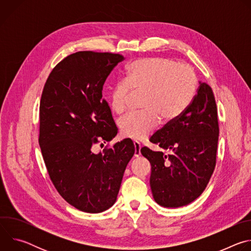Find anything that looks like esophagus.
I'll use <instances>...</instances> for the list:
<instances>
[{
  "label": "esophagus",
  "mask_w": 251,
  "mask_h": 251,
  "mask_svg": "<svg viewBox=\"0 0 251 251\" xmlns=\"http://www.w3.org/2000/svg\"><path fill=\"white\" fill-rule=\"evenodd\" d=\"M134 148H135L134 157H140V155H141V145L139 144L138 142H134Z\"/></svg>",
  "instance_id": "esophagus-1"
}]
</instances>
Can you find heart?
Returning <instances> with one entry per match:
<instances>
[{
  "label": "heart",
  "instance_id": "obj_1",
  "mask_svg": "<svg viewBox=\"0 0 251 251\" xmlns=\"http://www.w3.org/2000/svg\"><path fill=\"white\" fill-rule=\"evenodd\" d=\"M197 90V78L191 66L176 63L172 58L155 56L131 62L123 81L116 83L109 93V105L116 114H122L134 94H144L142 113H131L118 125L124 137L143 140L163 122H173L192 103Z\"/></svg>",
  "mask_w": 251,
  "mask_h": 251
}]
</instances>
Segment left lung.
Segmentation results:
<instances>
[{
	"mask_svg": "<svg viewBox=\"0 0 251 251\" xmlns=\"http://www.w3.org/2000/svg\"><path fill=\"white\" fill-rule=\"evenodd\" d=\"M218 108L210 86L200 82L186 111L150 138L166 155L147 147L141 154L151 164L150 186L157 203L180 207L197 200L206 188L217 163Z\"/></svg>",
	"mask_w": 251,
	"mask_h": 251,
	"instance_id": "obj_1",
	"label": "left lung"
}]
</instances>
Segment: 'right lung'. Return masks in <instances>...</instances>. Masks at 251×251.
Instances as JSON below:
<instances>
[{
	"label": "right lung",
	"instance_id": "1",
	"mask_svg": "<svg viewBox=\"0 0 251 251\" xmlns=\"http://www.w3.org/2000/svg\"><path fill=\"white\" fill-rule=\"evenodd\" d=\"M123 59L111 52L73 53L55 65L43 90L39 143L47 170L58 194L84 212H102L114 204L135 152L130 139L99 154L91 151L96 143L117 135L102 90Z\"/></svg>",
	"mask_w": 251,
	"mask_h": 251
}]
</instances>
